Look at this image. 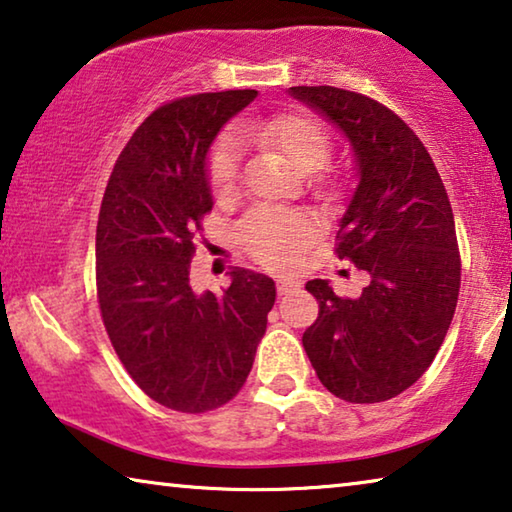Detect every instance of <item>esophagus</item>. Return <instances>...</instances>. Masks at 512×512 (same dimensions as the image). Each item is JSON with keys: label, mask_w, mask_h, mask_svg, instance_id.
<instances>
[{"label": "esophagus", "mask_w": 512, "mask_h": 512, "mask_svg": "<svg viewBox=\"0 0 512 512\" xmlns=\"http://www.w3.org/2000/svg\"><path fill=\"white\" fill-rule=\"evenodd\" d=\"M300 287V282L294 280V278H287V275H282V278H278V294L285 296L289 294V291H294Z\"/></svg>", "instance_id": "obj_1"}]
</instances>
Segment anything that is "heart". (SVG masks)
Here are the masks:
<instances>
[{
  "mask_svg": "<svg viewBox=\"0 0 512 512\" xmlns=\"http://www.w3.org/2000/svg\"><path fill=\"white\" fill-rule=\"evenodd\" d=\"M239 134L243 139L257 143L259 148L282 154L298 173H314L330 157L328 129L307 113L291 111L266 120L243 123ZM237 175L239 145L232 136H223L209 157V184H212L214 196H232ZM314 230L316 225L312 216L305 212L259 207L243 216L239 223V241L257 262L282 269V266L296 262L303 248L312 241Z\"/></svg>",
  "mask_w": 512,
  "mask_h": 512,
  "instance_id": "obj_1",
  "label": "heart"
}]
</instances>
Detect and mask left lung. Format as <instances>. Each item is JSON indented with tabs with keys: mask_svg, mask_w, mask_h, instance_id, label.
<instances>
[{
	"mask_svg": "<svg viewBox=\"0 0 512 512\" xmlns=\"http://www.w3.org/2000/svg\"><path fill=\"white\" fill-rule=\"evenodd\" d=\"M289 95L351 143L358 186L339 221L337 257L371 278L358 298H339L328 280L307 282L319 316L303 335L305 353L339 399H394L431 367L456 312L449 196L424 143L380 102L335 86H291Z\"/></svg>",
	"mask_w": 512,
	"mask_h": 512,
	"instance_id": "obj_1",
	"label": "left lung"
}]
</instances>
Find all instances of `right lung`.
<instances>
[{
    "label": "right lung",
    "mask_w": 512,
    "mask_h": 512,
    "mask_svg": "<svg viewBox=\"0 0 512 512\" xmlns=\"http://www.w3.org/2000/svg\"><path fill=\"white\" fill-rule=\"evenodd\" d=\"M257 91L180 97L152 111L113 166L95 234L104 328L152 401L180 412L221 408L246 383L275 282L234 266L221 296L191 287L200 221L212 212L207 152Z\"/></svg>",
    "instance_id": "add662e5"
}]
</instances>
